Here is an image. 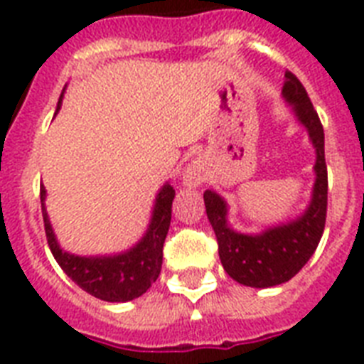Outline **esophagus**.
Segmentation results:
<instances>
[{
	"label": "esophagus",
	"mask_w": 364,
	"mask_h": 364,
	"mask_svg": "<svg viewBox=\"0 0 364 364\" xmlns=\"http://www.w3.org/2000/svg\"><path fill=\"white\" fill-rule=\"evenodd\" d=\"M200 182H203V176H200V173L195 167H189L184 173V184L189 186V188L200 186Z\"/></svg>",
	"instance_id": "obj_1"
}]
</instances>
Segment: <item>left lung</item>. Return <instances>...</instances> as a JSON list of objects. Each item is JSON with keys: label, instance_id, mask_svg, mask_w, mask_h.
I'll return each instance as SVG.
<instances>
[{"label": "left lung", "instance_id": "obj_1", "mask_svg": "<svg viewBox=\"0 0 364 364\" xmlns=\"http://www.w3.org/2000/svg\"><path fill=\"white\" fill-rule=\"evenodd\" d=\"M283 98L297 122L307 130L316 161L311 203L301 215L257 234H243L229 225V204L214 189L204 191L206 215L215 232L225 272L240 284L269 288L283 284L309 262L323 234L327 214V167L323 128L305 87L292 72L284 74Z\"/></svg>", "mask_w": 364, "mask_h": 364}]
</instances>
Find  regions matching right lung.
Returning <instances> with one entry per match:
<instances>
[{"mask_svg":"<svg viewBox=\"0 0 364 364\" xmlns=\"http://www.w3.org/2000/svg\"><path fill=\"white\" fill-rule=\"evenodd\" d=\"M61 102L63 95L57 104V111L61 107ZM173 199H175V189L169 182H165L156 195L149 229L134 247L117 255L80 257L65 251L57 242L44 204L46 188L41 186L42 218H44V230H46L50 251L63 272L87 294L109 303L132 301L135 297L143 296L160 275L164 242L171 225Z\"/></svg>","mask_w":364,"mask_h":364,"instance_id":"1","label":"right lung"}]
</instances>
